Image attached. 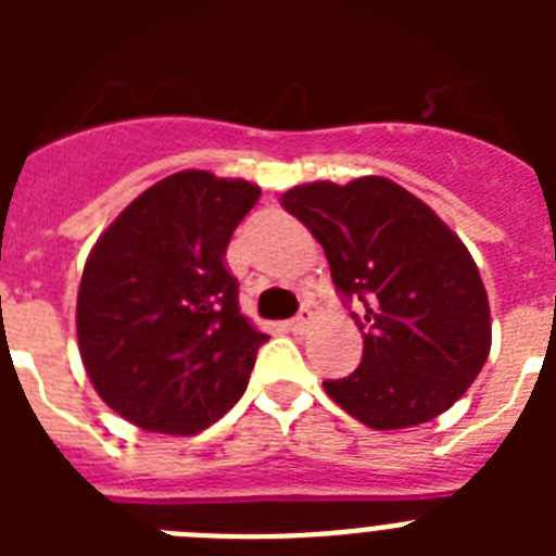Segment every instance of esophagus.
Returning a JSON list of instances; mask_svg holds the SVG:
<instances>
[{"mask_svg": "<svg viewBox=\"0 0 556 556\" xmlns=\"http://www.w3.org/2000/svg\"><path fill=\"white\" fill-rule=\"evenodd\" d=\"M312 323H314V314L308 312H301L298 314V317H292V320H289V331L292 333H306L308 328H312Z\"/></svg>", "mask_w": 556, "mask_h": 556, "instance_id": "esophagus-1", "label": "esophagus"}]
</instances>
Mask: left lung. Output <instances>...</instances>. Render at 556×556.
<instances>
[{
    "label": "left lung",
    "mask_w": 556,
    "mask_h": 556,
    "mask_svg": "<svg viewBox=\"0 0 556 556\" xmlns=\"http://www.w3.org/2000/svg\"><path fill=\"white\" fill-rule=\"evenodd\" d=\"M326 250L331 281L365 337L362 365L323 381L376 431L434 420L465 395L490 353V303L459 236L387 178L303 184L281 194Z\"/></svg>",
    "instance_id": "left-lung-1"
}]
</instances>
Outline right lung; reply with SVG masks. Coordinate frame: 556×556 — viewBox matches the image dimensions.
Segmentation results:
<instances>
[{
  "label": "right lung",
  "mask_w": 556,
  "mask_h": 556,
  "mask_svg": "<svg viewBox=\"0 0 556 556\" xmlns=\"http://www.w3.org/2000/svg\"><path fill=\"white\" fill-rule=\"evenodd\" d=\"M258 194L248 180L175 172L88 253L77 292L83 365L102 401L139 429L198 434L248 390L269 337L239 312L225 250Z\"/></svg>",
  "instance_id": "1"
}]
</instances>
